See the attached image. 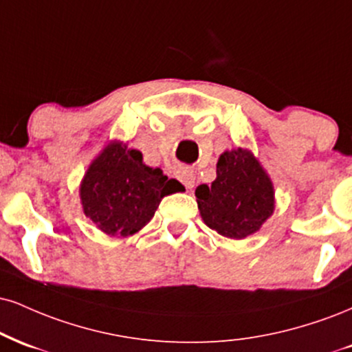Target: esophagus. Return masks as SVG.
Segmentation results:
<instances>
[{
	"label": "esophagus",
	"mask_w": 352,
	"mask_h": 352,
	"mask_svg": "<svg viewBox=\"0 0 352 352\" xmlns=\"http://www.w3.org/2000/svg\"><path fill=\"white\" fill-rule=\"evenodd\" d=\"M177 180L182 182L185 185V188H193L195 185V173L187 167H180L179 170L175 172Z\"/></svg>",
	"instance_id": "esophagus-1"
}]
</instances>
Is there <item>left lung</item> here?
Wrapping results in <instances>:
<instances>
[{"label":"left lung","instance_id":"8db88e82","mask_svg":"<svg viewBox=\"0 0 352 352\" xmlns=\"http://www.w3.org/2000/svg\"><path fill=\"white\" fill-rule=\"evenodd\" d=\"M206 226L230 239H244L262 228L275 210V190L267 170L252 151H224L217 179L195 190Z\"/></svg>","mask_w":352,"mask_h":352}]
</instances>
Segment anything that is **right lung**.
<instances>
[{
  "mask_svg": "<svg viewBox=\"0 0 352 352\" xmlns=\"http://www.w3.org/2000/svg\"><path fill=\"white\" fill-rule=\"evenodd\" d=\"M177 190L179 182L144 164L141 151L114 139L88 165L78 192L83 214L101 232L128 238L141 231L162 198Z\"/></svg>",
  "mask_w": 352,
  "mask_h": 352,
  "instance_id": "1",
  "label": "right lung"
}]
</instances>
